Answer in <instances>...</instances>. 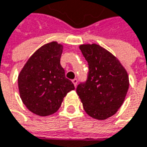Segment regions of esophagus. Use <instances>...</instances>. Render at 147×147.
<instances>
[{
    "label": "esophagus",
    "instance_id": "34e87169",
    "mask_svg": "<svg viewBox=\"0 0 147 147\" xmlns=\"http://www.w3.org/2000/svg\"><path fill=\"white\" fill-rule=\"evenodd\" d=\"M72 83H73V84H74L75 87H77V85H78V79H77V78L73 79V80H72Z\"/></svg>",
    "mask_w": 147,
    "mask_h": 147
}]
</instances>
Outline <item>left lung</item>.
Listing matches in <instances>:
<instances>
[{
    "label": "left lung",
    "instance_id": "obj_1",
    "mask_svg": "<svg viewBox=\"0 0 147 147\" xmlns=\"http://www.w3.org/2000/svg\"><path fill=\"white\" fill-rule=\"evenodd\" d=\"M89 64L85 84H78L77 93L85 112L96 120L113 116L123 104L128 88V74L119 59L96 44L79 46Z\"/></svg>",
    "mask_w": 147,
    "mask_h": 147
}]
</instances>
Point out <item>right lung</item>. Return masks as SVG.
Wrapping results in <instances>:
<instances>
[{"instance_id":"right-lung-1","label":"right lung","mask_w":147,"mask_h":147,"mask_svg":"<svg viewBox=\"0 0 147 147\" xmlns=\"http://www.w3.org/2000/svg\"><path fill=\"white\" fill-rule=\"evenodd\" d=\"M63 47L57 41L42 45L29 57L18 76L20 96L37 115L56 113L67 93L75 90L60 64Z\"/></svg>"}]
</instances>
